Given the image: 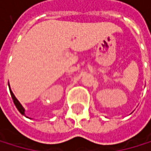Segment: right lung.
I'll return each mask as SVG.
<instances>
[{
  "label": "right lung",
  "instance_id": "right-lung-1",
  "mask_svg": "<svg viewBox=\"0 0 151 151\" xmlns=\"http://www.w3.org/2000/svg\"><path fill=\"white\" fill-rule=\"evenodd\" d=\"M9 88H10V85H9ZM10 93H11V96H12V99H13V101H14V103L15 105V107L17 108V110H18L20 111V114H23V115H25V109L23 108V106L21 105V103L18 101V100L15 98V96L14 95L13 93V91L11 90V88H10Z\"/></svg>",
  "mask_w": 151,
  "mask_h": 151
}]
</instances>
